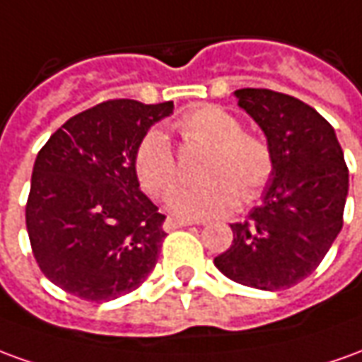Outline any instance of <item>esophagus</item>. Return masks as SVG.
<instances>
[{"mask_svg": "<svg viewBox=\"0 0 362 362\" xmlns=\"http://www.w3.org/2000/svg\"><path fill=\"white\" fill-rule=\"evenodd\" d=\"M192 225V221H184V219H176V217H168L164 221V229L166 231H174V229H182V227H188Z\"/></svg>", "mask_w": 362, "mask_h": 362, "instance_id": "1", "label": "esophagus"}]
</instances>
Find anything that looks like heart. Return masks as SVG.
I'll return each instance as SVG.
<instances>
[{"instance_id":"1","label":"heart","mask_w":362,"mask_h":362,"mask_svg":"<svg viewBox=\"0 0 362 362\" xmlns=\"http://www.w3.org/2000/svg\"><path fill=\"white\" fill-rule=\"evenodd\" d=\"M176 131L189 145L209 146L196 186L174 189L170 211L188 219L223 216L239 204H252L274 174V153L259 133L243 131L241 121L219 105H199L176 121ZM133 170L141 188L163 198L178 182V163L163 131H148L133 155Z\"/></svg>"}]
</instances>
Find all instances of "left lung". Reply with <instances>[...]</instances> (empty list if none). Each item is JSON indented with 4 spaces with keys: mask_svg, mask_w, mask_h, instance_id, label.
<instances>
[{
    "mask_svg": "<svg viewBox=\"0 0 362 362\" xmlns=\"http://www.w3.org/2000/svg\"><path fill=\"white\" fill-rule=\"evenodd\" d=\"M239 105L257 121L274 153L264 202L216 257L225 276L257 290H284L320 267L343 227L349 170L327 119L298 98L243 88Z\"/></svg>",
    "mask_w": 362,
    "mask_h": 362,
    "instance_id": "1",
    "label": "left lung"
}]
</instances>
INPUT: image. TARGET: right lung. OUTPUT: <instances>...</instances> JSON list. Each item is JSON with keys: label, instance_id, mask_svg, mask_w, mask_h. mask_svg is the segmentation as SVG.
<instances>
[{"label": "right lung", "instance_id": "1", "mask_svg": "<svg viewBox=\"0 0 362 362\" xmlns=\"http://www.w3.org/2000/svg\"><path fill=\"white\" fill-rule=\"evenodd\" d=\"M173 102L107 100L57 129L33 166L25 206L33 255L52 284L110 302L155 269L166 217L139 189L133 155Z\"/></svg>", "mask_w": 362, "mask_h": 362}]
</instances>
